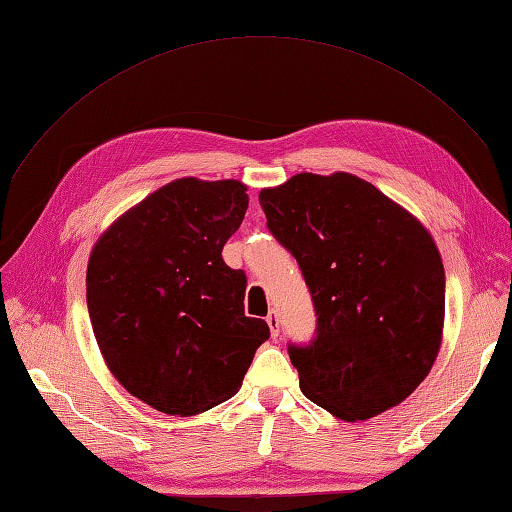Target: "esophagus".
I'll return each mask as SVG.
<instances>
[{
    "label": "esophagus",
    "mask_w": 512,
    "mask_h": 512,
    "mask_svg": "<svg viewBox=\"0 0 512 512\" xmlns=\"http://www.w3.org/2000/svg\"><path fill=\"white\" fill-rule=\"evenodd\" d=\"M267 326H269V330H271L273 339H276V336L280 334V319H278L276 313H273V310L267 315Z\"/></svg>",
    "instance_id": "esophagus-1"
}]
</instances>
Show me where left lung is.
<instances>
[{
	"label": "left lung",
	"mask_w": 512,
	"mask_h": 512,
	"mask_svg": "<svg viewBox=\"0 0 512 512\" xmlns=\"http://www.w3.org/2000/svg\"><path fill=\"white\" fill-rule=\"evenodd\" d=\"M258 199L317 310L315 341L289 345L302 393L343 421L404 402L443 341L445 271L430 232L345 171L297 173Z\"/></svg>",
	"instance_id": "left-lung-1"
}]
</instances>
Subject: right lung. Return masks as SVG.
Segmentation results:
<instances>
[{
  "mask_svg": "<svg viewBox=\"0 0 512 512\" xmlns=\"http://www.w3.org/2000/svg\"><path fill=\"white\" fill-rule=\"evenodd\" d=\"M239 180L178 178L99 236L86 267V304L99 352L130 395L191 417L241 389L269 339L245 317L247 278L221 249L249 204Z\"/></svg>",
  "mask_w": 512,
  "mask_h": 512,
  "instance_id": "right-lung-1",
  "label": "right lung"
}]
</instances>
